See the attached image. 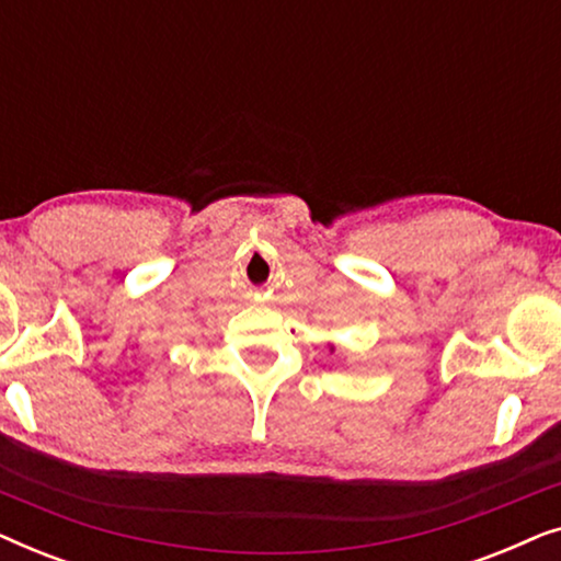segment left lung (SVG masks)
<instances>
[{"label":"left lung","mask_w":561,"mask_h":561,"mask_svg":"<svg viewBox=\"0 0 561 561\" xmlns=\"http://www.w3.org/2000/svg\"><path fill=\"white\" fill-rule=\"evenodd\" d=\"M329 352H334V347H329Z\"/></svg>","instance_id":"left-lung-1"}]
</instances>
